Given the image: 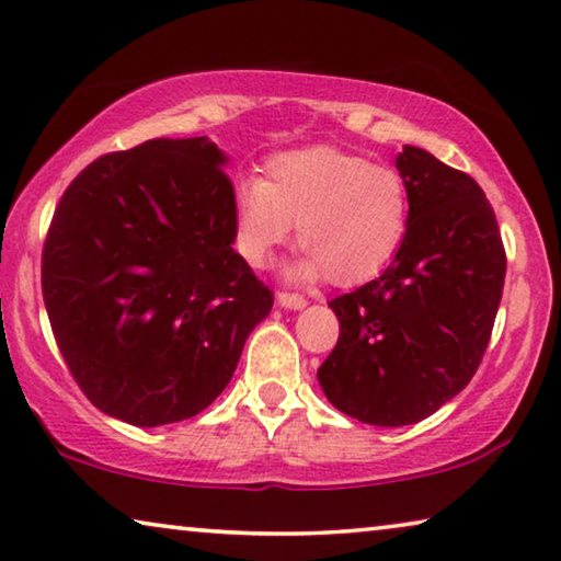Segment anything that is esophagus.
I'll use <instances>...</instances> for the list:
<instances>
[{"label":"esophagus","instance_id":"esophagus-1","mask_svg":"<svg viewBox=\"0 0 561 561\" xmlns=\"http://www.w3.org/2000/svg\"><path fill=\"white\" fill-rule=\"evenodd\" d=\"M277 301H279L282 307H287V309H301V307H307L305 295H297V291H279Z\"/></svg>","mask_w":561,"mask_h":561}]
</instances>
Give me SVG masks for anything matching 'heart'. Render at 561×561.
<instances>
[{
    "mask_svg": "<svg viewBox=\"0 0 561 561\" xmlns=\"http://www.w3.org/2000/svg\"><path fill=\"white\" fill-rule=\"evenodd\" d=\"M237 247L262 266L297 225L299 277L357 284L392 260L409 227V186L394 167L336 147L274 154L264 180L234 194Z\"/></svg>",
    "mask_w": 561,
    "mask_h": 561,
    "instance_id": "heart-1",
    "label": "heart"
}]
</instances>
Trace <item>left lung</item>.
I'll return each instance as SVG.
<instances>
[{
  "label": "left lung",
  "instance_id": "obj_1",
  "mask_svg": "<svg viewBox=\"0 0 561 561\" xmlns=\"http://www.w3.org/2000/svg\"><path fill=\"white\" fill-rule=\"evenodd\" d=\"M397 169L407 234L381 277L329 301L340 340L317 371L329 402L375 426L426 420L469 385L506 274L494 209L472 176L420 147H404Z\"/></svg>",
  "mask_w": 561,
  "mask_h": 561
}]
</instances>
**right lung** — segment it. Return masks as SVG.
<instances>
[{"label":"right lung","instance_id":"add662e5","mask_svg":"<svg viewBox=\"0 0 561 561\" xmlns=\"http://www.w3.org/2000/svg\"><path fill=\"white\" fill-rule=\"evenodd\" d=\"M215 141L149 139L79 172L42 249L69 375L104 414L190 420L232 379L274 295L234 252V186Z\"/></svg>","mask_w":561,"mask_h":561}]
</instances>
